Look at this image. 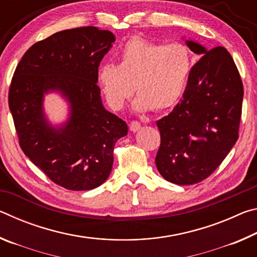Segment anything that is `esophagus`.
Listing matches in <instances>:
<instances>
[{"label":"esophagus","mask_w":257,"mask_h":257,"mask_svg":"<svg viewBox=\"0 0 257 257\" xmlns=\"http://www.w3.org/2000/svg\"><path fill=\"white\" fill-rule=\"evenodd\" d=\"M141 123L138 122V121H133L132 123H130V125H129V128H130V130H132L133 133H137L139 129H141Z\"/></svg>","instance_id":"34e87169"}]
</instances>
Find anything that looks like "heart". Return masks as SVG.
<instances>
[{
	"label": "heart",
	"instance_id": "1",
	"mask_svg": "<svg viewBox=\"0 0 257 257\" xmlns=\"http://www.w3.org/2000/svg\"><path fill=\"white\" fill-rule=\"evenodd\" d=\"M190 70L191 55L186 45H162L135 37L121 50L118 66L104 63L98 68L97 81L112 110L122 108L135 89L137 112L165 110L184 93Z\"/></svg>",
	"mask_w": 257,
	"mask_h": 257
}]
</instances>
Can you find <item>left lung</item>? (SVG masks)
Listing matches in <instances>:
<instances>
[{
	"instance_id": "1",
	"label": "left lung",
	"mask_w": 257,
	"mask_h": 257,
	"mask_svg": "<svg viewBox=\"0 0 257 257\" xmlns=\"http://www.w3.org/2000/svg\"><path fill=\"white\" fill-rule=\"evenodd\" d=\"M185 43L203 56L191 68L180 102L156 122L161 134L156 168L176 185L197 184L222 163L238 139L243 97L240 76L224 47Z\"/></svg>"
}]
</instances>
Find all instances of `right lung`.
Listing matches in <instances>:
<instances>
[{
  "label": "right lung",
  "instance_id": "1",
  "mask_svg": "<svg viewBox=\"0 0 257 257\" xmlns=\"http://www.w3.org/2000/svg\"><path fill=\"white\" fill-rule=\"evenodd\" d=\"M115 42L108 30L80 27L55 33L26 52L9 92L20 147L56 185L89 190L110 176L113 149L127 123L103 105L97 86L99 62ZM58 93L68 115L53 125L45 96Z\"/></svg>",
  "mask_w": 257,
  "mask_h": 257
}]
</instances>
